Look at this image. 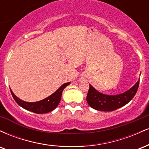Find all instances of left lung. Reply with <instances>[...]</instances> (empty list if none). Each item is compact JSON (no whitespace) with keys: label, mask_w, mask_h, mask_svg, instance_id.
I'll list each match as a JSON object with an SVG mask.
<instances>
[{"label":"left lung","mask_w":149,"mask_h":149,"mask_svg":"<svg viewBox=\"0 0 149 149\" xmlns=\"http://www.w3.org/2000/svg\"><path fill=\"white\" fill-rule=\"evenodd\" d=\"M139 80L132 88L124 93L118 95H107L97 91L90 85L87 102L92 109L102 111H112L127 104L137 92Z\"/></svg>","instance_id":"obj_1"}]
</instances>
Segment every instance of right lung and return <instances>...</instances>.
Here are the masks:
<instances>
[{"label": "right lung", "instance_id": "right-lung-1", "mask_svg": "<svg viewBox=\"0 0 149 149\" xmlns=\"http://www.w3.org/2000/svg\"><path fill=\"white\" fill-rule=\"evenodd\" d=\"M70 83H64L54 93H53L52 95L45 98V100H42L36 102H24V101L21 100L18 97L15 96L11 90H10V92H11L12 95H13L15 102L20 107L26 109V110L30 111L36 113H46L52 111V110H54L57 107L58 104L60 102L63 90Z\"/></svg>", "mask_w": 149, "mask_h": 149}]
</instances>
